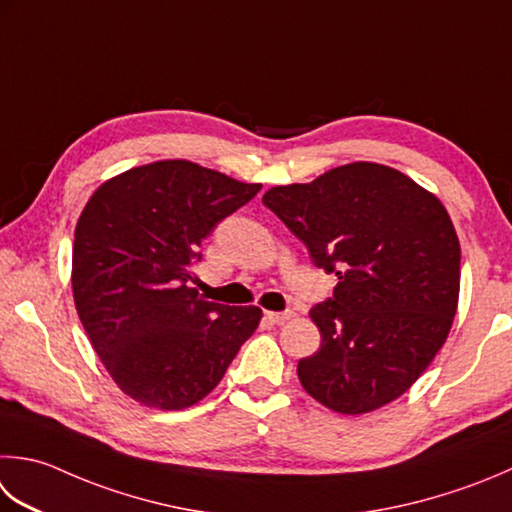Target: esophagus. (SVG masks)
Wrapping results in <instances>:
<instances>
[{
	"instance_id": "1",
	"label": "esophagus",
	"mask_w": 512,
	"mask_h": 512,
	"mask_svg": "<svg viewBox=\"0 0 512 512\" xmlns=\"http://www.w3.org/2000/svg\"><path fill=\"white\" fill-rule=\"evenodd\" d=\"M266 317L273 324H284V322H288V319H293L295 313H293V310H282V313H266Z\"/></svg>"
}]
</instances>
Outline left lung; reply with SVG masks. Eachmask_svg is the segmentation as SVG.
I'll return each mask as SVG.
<instances>
[{"mask_svg": "<svg viewBox=\"0 0 512 512\" xmlns=\"http://www.w3.org/2000/svg\"><path fill=\"white\" fill-rule=\"evenodd\" d=\"M262 202L339 279L310 310L322 348L297 364L306 393L344 415L404 395L444 346L457 310L462 255L442 202L368 162L275 186Z\"/></svg>", "mask_w": 512, "mask_h": 512, "instance_id": "1", "label": "left lung"}]
</instances>
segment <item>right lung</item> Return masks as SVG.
Instances as JSON below:
<instances>
[{"label":"right lung","instance_id":"1","mask_svg":"<svg viewBox=\"0 0 512 512\" xmlns=\"http://www.w3.org/2000/svg\"><path fill=\"white\" fill-rule=\"evenodd\" d=\"M259 188L170 159L126 170L88 199L73 244L75 306L110 377L137 402L197 404L255 333L262 310L206 302L193 266L202 239Z\"/></svg>","mask_w":512,"mask_h":512}]
</instances>
